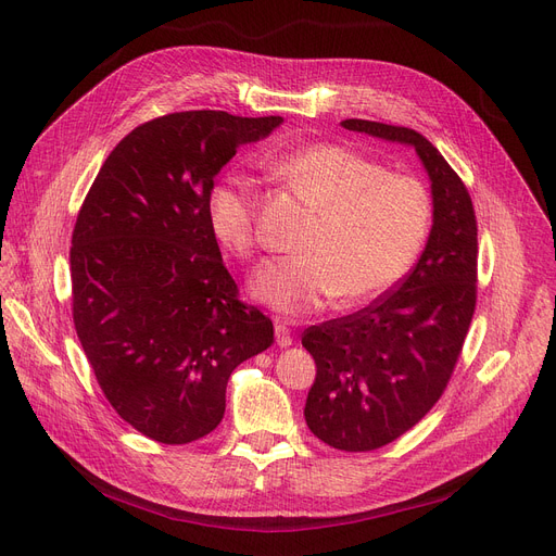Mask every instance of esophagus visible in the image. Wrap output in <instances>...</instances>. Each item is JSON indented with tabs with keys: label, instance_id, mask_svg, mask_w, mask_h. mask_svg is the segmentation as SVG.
<instances>
[{
	"label": "esophagus",
	"instance_id": "34e87169",
	"mask_svg": "<svg viewBox=\"0 0 556 556\" xmlns=\"http://www.w3.org/2000/svg\"><path fill=\"white\" fill-rule=\"evenodd\" d=\"M275 338L279 346H290L293 344V333H290L286 323H275Z\"/></svg>",
	"mask_w": 556,
	"mask_h": 556
}]
</instances>
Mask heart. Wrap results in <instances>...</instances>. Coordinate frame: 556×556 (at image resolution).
<instances>
[{
    "instance_id": "b5f03b06",
    "label": "heart",
    "mask_w": 556,
    "mask_h": 556,
    "mask_svg": "<svg viewBox=\"0 0 556 556\" xmlns=\"http://www.w3.org/2000/svg\"><path fill=\"white\" fill-rule=\"evenodd\" d=\"M261 164L290 180L317 210L295 258L263 268L252 290L256 300L288 315L361 304L392 288L417 261L432 223V200L421 180L342 143H311L268 153ZM258 202L243 175H223L207 193L214 237L233 254L256 248Z\"/></svg>"
}]
</instances>
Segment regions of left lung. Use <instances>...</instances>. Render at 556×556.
Segmentation results:
<instances>
[{"label":"left lung","instance_id":"1","mask_svg":"<svg viewBox=\"0 0 556 556\" xmlns=\"http://www.w3.org/2000/svg\"><path fill=\"white\" fill-rule=\"evenodd\" d=\"M342 126L415 146L434 207L421 258L390 293L302 336L317 367L304 407L311 432L365 453L419 424L451 381L478 302V220L469 189L424 135L365 119Z\"/></svg>","mask_w":556,"mask_h":556}]
</instances>
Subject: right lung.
<instances>
[{
  "instance_id": "1",
  "label": "right lung",
  "mask_w": 556,
  "mask_h": 556,
  "mask_svg": "<svg viewBox=\"0 0 556 556\" xmlns=\"http://www.w3.org/2000/svg\"><path fill=\"white\" fill-rule=\"evenodd\" d=\"M281 116L189 110L128 132L76 216L72 317L97 383L126 424L189 444L225 415L231 371L275 340L239 300L207 220L216 173Z\"/></svg>"
}]
</instances>
